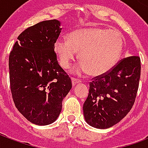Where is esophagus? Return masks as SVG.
I'll list each match as a JSON object with an SVG mask.
<instances>
[{
	"mask_svg": "<svg viewBox=\"0 0 148 148\" xmlns=\"http://www.w3.org/2000/svg\"><path fill=\"white\" fill-rule=\"evenodd\" d=\"M81 80H79V79L75 78V77H73V78H72V85L73 86H74L77 83H81Z\"/></svg>",
	"mask_w": 148,
	"mask_h": 148,
	"instance_id": "1",
	"label": "esophagus"
}]
</instances>
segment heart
Returning a JSON list of instances; mask_svg holds the SVG:
<instances>
[{
  "mask_svg": "<svg viewBox=\"0 0 148 148\" xmlns=\"http://www.w3.org/2000/svg\"><path fill=\"white\" fill-rule=\"evenodd\" d=\"M123 47L124 39L119 31L101 27L77 29L69 34L68 40L59 38L54 44L63 68H69L77 52L82 64L76 72H89L95 76L106 74L114 67Z\"/></svg>",
  "mask_w": 148,
  "mask_h": 148,
  "instance_id": "b5f03b06",
  "label": "heart"
}]
</instances>
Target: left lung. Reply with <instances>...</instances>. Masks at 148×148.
Here are the masks:
<instances>
[{
    "instance_id": "8db88e82",
    "label": "left lung",
    "mask_w": 148,
    "mask_h": 148,
    "mask_svg": "<svg viewBox=\"0 0 148 148\" xmlns=\"http://www.w3.org/2000/svg\"><path fill=\"white\" fill-rule=\"evenodd\" d=\"M140 76V57L130 56L121 59L108 73L93 78L83 105L87 123L106 129L123 119L134 103Z\"/></svg>"
}]
</instances>
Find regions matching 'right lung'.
<instances>
[{
    "label": "right lung",
    "mask_w": 148,
    "mask_h": 148,
    "mask_svg": "<svg viewBox=\"0 0 148 148\" xmlns=\"http://www.w3.org/2000/svg\"><path fill=\"white\" fill-rule=\"evenodd\" d=\"M60 25L58 20H49L27 28L18 36L9 56L13 101L21 114L37 125L55 121L63 99L72 88L54 51Z\"/></svg>",
    "instance_id": "add662e5"
}]
</instances>
